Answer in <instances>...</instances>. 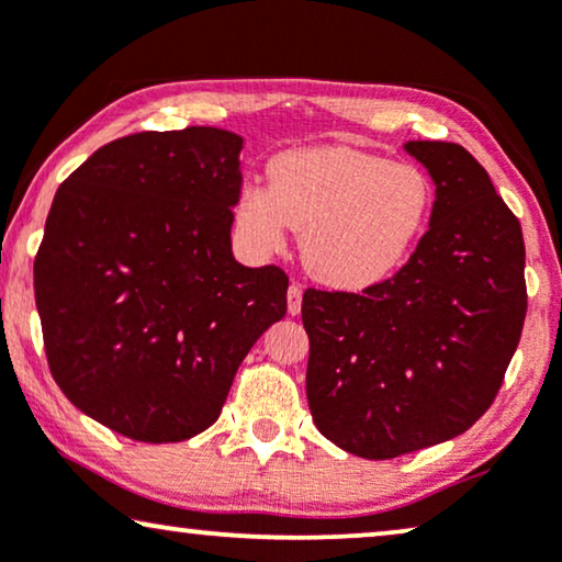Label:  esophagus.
Returning a JSON list of instances; mask_svg holds the SVG:
<instances>
[{"label":"esophagus","mask_w":562,"mask_h":562,"mask_svg":"<svg viewBox=\"0 0 562 562\" xmlns=\"http://www.w3.org/2000/svg\"><path fill=\"white\" fill-rule=\"evenodd\" d=\"M302 294H304L302 286H299V283H291L286 302H289V314H294V317L299 312H302Z\"/></svg>","instance_id":"obj_1"}]
</instances>
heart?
<instances>
[{
  "label": "heart",
  "mask_w": 562,
  "mask_h": 562,
  "mask_svg": "<svg viewBox=\"0 0 562 562\" xmlns=\"http://www.w3.org/2000/svg\"><path fill=\"white\" fill-rule=\"evenodd\" d=\"M435 204V183L414 160L333 145L291 150L268 164V187L245 183L235 229L258 256L302 233V260L333 289L386 281L409 258Z\"/></svg>",
  "instance_id": "b5f03b06"
}]
</instances>
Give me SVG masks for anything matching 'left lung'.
I'll list each match as a JSON object with an SVG mask.
<instances>
[{"instance_id": "left-lung-1", "label": "left lung", "mask_w": 562, "mask_h": 562, "mask_svg": "<svg viewBox=\"0 0 562 562\" xmlns=\"http://www.w3.org/2000/svg\"><path fill=\"white\" fill-rule=\"evenodd\" d=\"M435 181L429 229L391 276L350 291L306 289V398L337 448L389 460L452 440L504 383L527 314L525 237L463 145L412 140Z\"/></svg>"}]
</instances>
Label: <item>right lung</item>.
<instances>
[{"mask_svg":"<svg viewBox=\"0 0 562 562\" xmlns=\"http://www.w3.org/2000/svg\"><path fill=\"white\" fill-rule=\"evenodd\" d=\"M243 137L217 127L106 143L60 183L35 256L45 356L76 409L137 442L217 422L289 276L233 256Z\"/></svg>","mask_w":562,"mask_h":562,"instance_id":"1","label":"right lung"}]
</instances>
